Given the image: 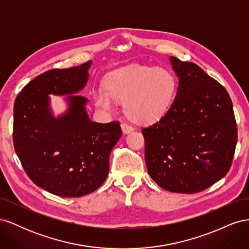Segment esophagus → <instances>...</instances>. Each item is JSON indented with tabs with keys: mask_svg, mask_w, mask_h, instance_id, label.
Here are the masks:
<instances>
[{
	"mask_svg": "<svg viewBox=\"0 0 249 249\" xmlns=\"http://www.w3.org/2000/svg\"><path fill=\"white\" fill-rule=\"evenodd\" d=\"M122 129H123V132L124 134H129V133L134 131V126L130 124H127V123H123L122 124Z\"/></svg>",
	"mask_w": 249,
	"mask_h": 249,
	"instance_id": "34e87169",
	"label": "esophagus"
}]
</instances>
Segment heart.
<instances>
[{
  "instance_id": "b5f03b06",
  "label": "heart",
  "mask_w": 249,
  "mask_h": 249,
  "mask_svg": "<svg viewBox=\"0 0 249 249\" xmlns=\"http://www.w3.org/2000/svg\"><path fill=\"white\" fill-rule=\"evenodd\" d=\"M106 85L107 89H97L93 93L96 106L112 112L116 108V100H125L126 114L140 123L160 118L177 91V80L170 71L137 64L109 73Z\"/></svg>"
}]
</instances>
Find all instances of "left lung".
<instances>
[{
    "label": "left lung",
    "mask_w": 249,
    "mask_h": 249,
    "mask_svg": "<svg viewBox=\"0 0 249 249\" xmlns=\"http://www.w3.org/2000/svg\"><path fill=\"white\" fill-rule=\"evenodd\" d=\"M178 78L175 101L159 122L142 129L148 175L163 189L197 193L229 172L237 124L225 88L198 65L170 57Z\"/></svg>",
    "instance_id": "left-lung-1"
}]
</instances>
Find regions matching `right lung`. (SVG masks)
<instances>
[{"label": "right lung", "instance_id": "obj_1", "mask_svg": "<svg viewBox=\"0 0 249 249\" xmlns=\"http://www.w3.org/2000/svg\"><path fill=\"white\" fill-rule=\"evenodd\" d=\"M91 61L51 70L22 88L13 107V144L28 177L42 189L62 197H80L107 178L112 148L122 137L119 122L90 120L85 87ZM49 94L69 95V110L56 119Z\"/></svg>", "mask_w": 249, "mask_h": 249}]
</instances>
